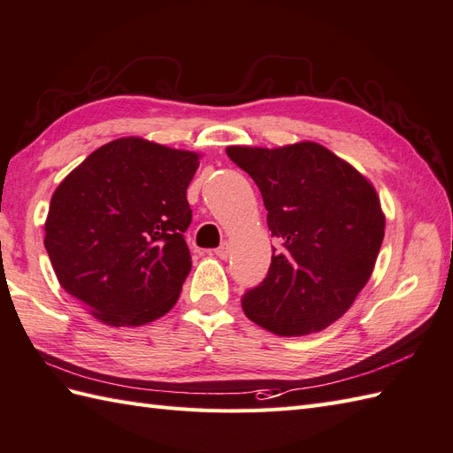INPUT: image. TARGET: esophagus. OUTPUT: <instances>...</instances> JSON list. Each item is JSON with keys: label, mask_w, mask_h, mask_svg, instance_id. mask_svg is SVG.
Wrapping results in <instances>:
<instances>
[{"label": "esophagus", "mask_w": 453, "mask_h": 453, "mask_svg": "<svg viewBox=\"0 0 453 453\" xmlns=\"http://www.w3.org/2000/svg\"><path fill=\"white\" fill-rule=\"evenodd\" d=\"M215 253H217V257H220V259H226V257H228V253H230L228 242H223V244H220V246L215 250Z\"/></svg>", "instance_id": "obj_1"}]
</instances>
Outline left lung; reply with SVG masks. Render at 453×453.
<instances>
[{"label":"left lung","instance_id":"8db88e82","mask_svg":"<svg viewBox=\"0 0 453 453\" xmlns=\"http://www.w3.org/2000/svg\"><path fill=\"white\" fill-rule=\"evenodd\" d=\"M226 156L257 184L271 234L282 244L267 277L242 296V310L279 336L333 325L371 279L384 238L372 184L315 142L230 146Z\"/></svg>","mask_w":453,"mask_h":453}]
</instances>
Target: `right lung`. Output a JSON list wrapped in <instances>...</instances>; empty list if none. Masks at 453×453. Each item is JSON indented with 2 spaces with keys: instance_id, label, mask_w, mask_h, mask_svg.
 I'll use <instances>...</instances> for the list:
<instances>
[{
  "instance_id": "right-lung-1",
  "label": "right lung",
  "mask_w": 453,
  "mask_h": 453,
  "mask_svg": "<svg viewBox=\"0 0 453 453\" xmlns=\"http://www.w3.org/2000/svg\"><path fill=\"white\" fill-rule=\"evenodd\" d=\"M197 167L194 151L128 136L92 151L53 192L43 246L63 290L102 323L146 325L179 300Z\"/></svg>"
}]
</instances>
